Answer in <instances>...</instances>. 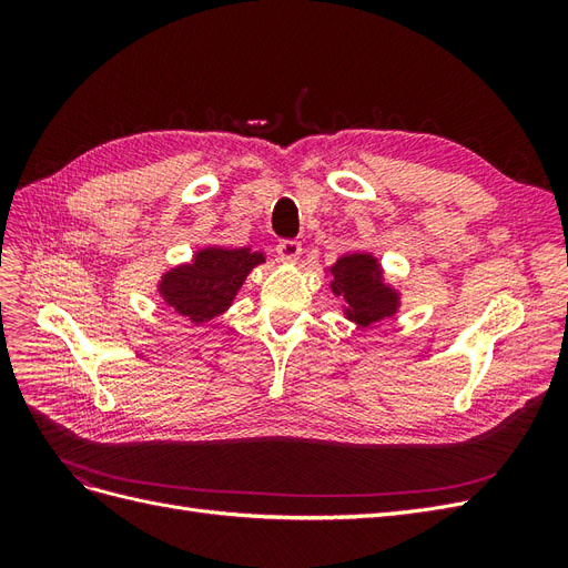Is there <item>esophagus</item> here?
<instances>
[{"label":"esophagus","instance_id":"esophagus-1","mask_svg":"<svg viewBox=\"0 0 568 568\" xmlns=\"http://www.w3.org/2000/svg\"><path fill=\"white\" fill-rule=\"evenodd\" d=\"M301 251H303V246H301V242H296V239H282V242L277 244V255L284 263H296Z\"/></svg>","mask_w":568,"mask_h":568}]
</instances>
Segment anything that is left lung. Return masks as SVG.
<instances>
[{"label": "left lung", "instance_id": "left-lung-1", "mask_svg": "<svg viewBox=\"0 0 568 568\" xmlns=\"http://www.w3.org/2000/svg\"><path fill=\"white\" fill-rule=\"evenodd\" d=\"M332 291L346 301V317L359 326L382 322L398 311V294L384 284L382 267L369 253L343 255L332 265Z\"/></svg>", "mask_w": 568, "mask_h": 568}]
</instances>
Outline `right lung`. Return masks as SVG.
Listing matches in <instances>:
<instances>
[{
  "mask_svg": "<svg viewBox=\"0 0 568 568\" xmlns=\"http://www.w3.org/2000/svg\"><path fill=\"white\" fill-rule=\"evenodd\" d=\"M261 263H265L261 251L203 248L189 265L163 274L159 294L189 322H209L227 311L248 272Z\"/></svg>",
  "mask_w": 568,
  "mask_h": 568,
  "instance_id": "obj_1",
  "label": "right lung"
}]
</instances>
